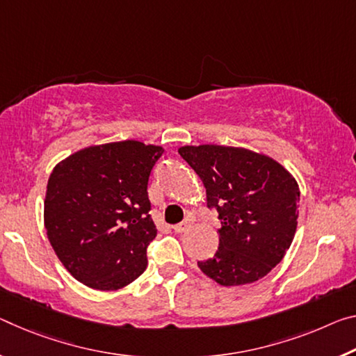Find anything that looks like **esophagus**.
Segmentation results:
<instances>
[{"label":"esophagus","instance_id":"esophagus-1","mask_svg":"<svg viewBox=\"0 0 356 356\" xmlns=\"http://www.w3.org/2000/svg\"><path fill=\"white\" fill-rule=\"evenodd\" d=\"M190 228V222L188 220H185V222H180L177 225H174L172 229L176 231V233H184V231H187Z\"/></svg>","mask_w":356,"mask_h":356}]
</instances>
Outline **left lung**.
<instances>
[{
    "label": "left lung",
    "instance_id": "obj_1",
    "mask_svg": "<svg viewBox=\"0 0 356 356\" xmlns=\"http://www.w3.org/2000/svg\"><path fill=\"white\" fill-rule=\"evenodd\" d=\"M179 154L202 180L207 207L217 209L222 222L217 252L198 268L223 286L264 277L295 238V177L273 158L242 147L184 145Z\"/></svg>",
    "mask_w": 356,
    "mask_h": 356
}]
</instances>
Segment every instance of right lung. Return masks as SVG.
Listing matches in <instances>:
<instances>
[{"label": "right lung", "instance_id": "right-lung-1", "mask_svg": "<svg viewBox=\"0 0 356 356\" xmlns=\"http://www.w3.org/2000/svg\"><path fill=\"white\" fill-rule=\"evenodd\" d=\"M160 145L120 140L82 149L54 168L44 225L56 257L76 280L118 290L147 268L156 236L147 184Z\"/></svg>", "mask_w": 356, "mask_h": 356}]
</instances>
